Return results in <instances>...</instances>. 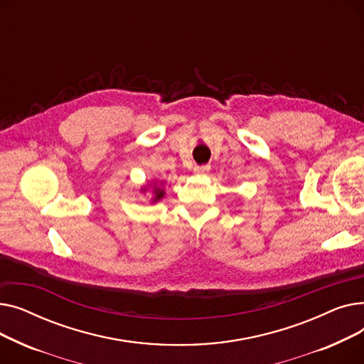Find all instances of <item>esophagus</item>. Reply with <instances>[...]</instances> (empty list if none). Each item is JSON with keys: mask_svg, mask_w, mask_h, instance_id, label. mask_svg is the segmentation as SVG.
Wrapping results in <instances>:
<instances>
[{"mask_svg": "<svg viewBox=\"0 0 364 364\" xmlns=\"http://www.w3.org/2000/svg\"><path fill=\"white\" fill-rule=\"evenodd\" d=\"M209 169H211V166H209V165H196L195 166V172H196V174H200V176L206 174Z\"/></svg>", "mask_w": 364, "mask_h": 364, "instance_id": "esophagus-1", "label": "esophagus"}]
</instances>
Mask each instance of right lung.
Segmentation results:
<instances>
[{
	"label": "right lung",
	"mask_w": 364,
	"mask_h": 364,
	"mask_svg": "<svg viewBox=\"0 0 364 364\" xmlns=\"http://www.w3.org/2000/svg\"><path fill=\"white\" fill-rule=\"evenodd\" d=\"M162 196H164V190H161V188H155V200L161 199Z\"/></svg>",
	"instance_id": "obj_1"
}]
</instances>
